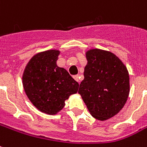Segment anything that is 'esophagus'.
Returning <instances> with one entry per match:
<instances>
[{
	"mask_svg": "<svg viewBox=\"0 0 147 147\" xmlns=\"http://www.w3.org/2000/svg\"><path fill=\"white\" fill-rule=\"evenodd\" d=\"M73 78H74V79L76 80V81L79 82V78H78V75H76V76H73Z\"/></svg>",
	"mask_w": 147,
	"mask_h": 147,
	"instance_id": "34e87169",
	"label": "esophagus"
}]
</instances>
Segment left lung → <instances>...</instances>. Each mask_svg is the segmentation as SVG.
Masks as SVG:
<instances>
[{
    "mask_svg": "<svg viewBox=\"0 0 147 147\" xmlns=\"http://www.w3.org/2000/svg\"><path fill=\"white\" fill-rule=\"evenodd\" d=\"M78 93L94 118L103 121L123 109L129 93V76L124 64L110 51L91 49L86 52Z\"/></svg>",
    "mask_w": 147,
    "mask_h": 147,
    "instance_id": "obj_1",
    "label": "left lung"
}]
</instances>
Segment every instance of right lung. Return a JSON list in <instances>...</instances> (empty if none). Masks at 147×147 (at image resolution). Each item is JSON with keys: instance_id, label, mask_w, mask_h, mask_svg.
I'll return each instance as SVG.
<instances>
[{"instance_id": "1", "label": "right lung", "mask_w": 147, "mask_h": 147, "mask_svg": "<svg viewBox=\"0 0 147 147\" xmlns=\"http://www.w3.org/2000/svg\"><path fill=\"white\" fill-rule=\"evenodd\" d=\"M59 51L49 50L34 55L24 69L22 80L27 96L38 110L55 115L65 101L77 92L78 83L56 65Z\"/></svg>"}]
</instances>
